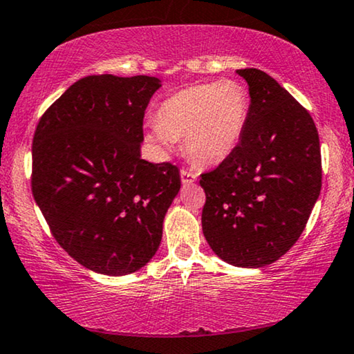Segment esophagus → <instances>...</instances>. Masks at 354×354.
<instances>
[{
    "mask_svg": "<svg viewBox=\"0 0 354 354\" xmlns=\"http://www.w3.org/2000/svg\"><path fill=\"white\" fill-rule=\"evenodd\" d=\"M197 179V175L192 170H187V168H183L181 170V181L183 184H192Z\"/></svg>",
    "mask_w": 354,
    "mask_h": 354,
    "instance_id": "34e87169",
    "label": "esophagus"
}]
</instances>
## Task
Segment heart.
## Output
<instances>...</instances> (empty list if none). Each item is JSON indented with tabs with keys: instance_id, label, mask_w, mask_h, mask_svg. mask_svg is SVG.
I'll return each mask as SVG.
<instances>
[{
	"instance_id": "obj_1",
	"label": "heart",
	"mask_w": 354,
	"mask_h": 354,
	"mask_svg": "<svg viewBox=\"0 0 354 354\" xmlns=\"http://www.w3.org/2000/svg\"><path fill=\"white\" fill-rule=\"evenodd\" d=\"M247 118L248 94L241 83L196 84L162 102L147 138L167 151L184 138V149L194 162L218 165L237 149Z\"/></svg>"
}]
</instances>
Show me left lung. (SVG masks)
I'll list each match as a JSON object with an SVG mask.
<instances>
[{"label": "left lung", "instance_id": "8db88e82", "mask_svg": "<svg viewBox=\"0 0 354 354\" xmlns=\"http://www.w3.org/2000/svg\"><path fill=\"white\" fill-rule=\"evenodd\" d=\"M250 93L236 151L203 173L202 231L221 260L261 268L301 236L322 186L319 134L310 112L274 78L241 68Z\"/></svg>", "mask_w": 354, "mask_h": 354}]
</instances>
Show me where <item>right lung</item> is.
<instances>
[{
	"label": "right lung",
	"instance_id": "right-lung-1",
	"mask_svg": "<svg viewBox=\"0 0 354 354\" xmlns=\"http://www.w3.org/2000/svg\"><path fill=\"white\" fill-rule=\"evenodd\" d=\"M156 77L89 75L43 113L32 146V192L59 245L88 270H141L162 241L181 187L178 167L141 158Z\"/></svg>",
	"mask_w": 354,
	"mask_h": 354
}]
</instances>
